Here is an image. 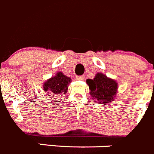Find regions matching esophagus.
I'll use <instances>...</instances> for the list:
<instances>
[{
	"label": "esophagus",
	"mask_w": 154,
	"mask_h": 154,
	"mask_svg": "<svg viewBox=\"0 0 154 154\" xmlns=\"http://www.w3.org/2000/svg\"><path fill=\"white\" fill-rule=\"evenodd\" d=\"M76 80H84V77H83V76H77V77H76Z\"/></svg>",
	"instance_id": "esophagus-1"
}]
</instances>
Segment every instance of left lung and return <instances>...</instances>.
Returning <instances> with one entry per match:
<instances>
[{
  "label": "left lung",
  "instance_id": "left-lung-1",
  "mask_svg": "<svg viewBox=\"0 0 154 154\" xmlns=\"http://www.w3.org/2000/svg\"><path fill=\"white\" fill-rule=\"evenodd\" d=\"M89 94L94 100L102 104L113 101L117 96L118 83L103 73H97L93 79H87Z\"/></svg>",
  "mask_w": 154,
  "mask_h": 154
}]
</instances>
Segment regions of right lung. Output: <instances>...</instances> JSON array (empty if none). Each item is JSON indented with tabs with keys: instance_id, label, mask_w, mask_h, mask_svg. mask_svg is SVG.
Here are the masks:
<instances>
[{
	"instance_id": "1",
	"label": "right lung",
	"mask_w": 154,
	"mask_h": 154,
	"mask_svg": "<svg viewBox=\"0 0 154 154\" xmlns=\"http://www.w3.org/2000/svg\"><path fill=\"white\" fill-rule=\"evenodd\" d=\"M70 83H71V77H67L63 73L59 71L56 75L44 82L43 88L45 92L49 91L52 96L55 97L60 94H66Z\"/></svg>"
}]
</instances>
